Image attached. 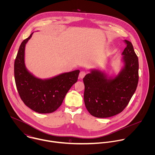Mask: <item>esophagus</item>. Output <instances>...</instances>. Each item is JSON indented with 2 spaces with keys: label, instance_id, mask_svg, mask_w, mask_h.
<instances>
[{
  "label": "esophagus",
  "instance_id": "obj_1",
  "mask_svg": "<svg viewBox=\"0 0 155 155\" xmlns=\"http://www.w3.org/2000/svg\"><path fill=\"white\" fill-rule=\"evenodd\" d=\"M86 73L85 71H81L80 73V74H79V77H80V78H83L86 75Z\"/></svg>",
  "mask_w": 155,
  "mask_h": 155
}]
</instances>
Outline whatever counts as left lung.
Listing matches in <instances>:
<instances>
[{
  "mask_svg": "<svg viewBox=\"0 0 155 155\" xmlns=\"http://www.w3.org/2000/svg\"><path fill=\"white\" fill-rule=\"evenodd\" d=\"M121 55L123 64L116 75L92 69L83 78L84 101L89 113L97 118H108L121 113L134 94L139 81V60L130 41Z\"/></svg>",
  "mask_w": 155,
  "mask_h": 155,
  "instance_id": "1",
  "label": "left lung"
}]
</instances>
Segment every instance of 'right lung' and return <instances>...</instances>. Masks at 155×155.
<instances>
[{"instance_id":"right-lung-1","label":"right lung","mask_w":155,"mask_h":155,"mask_svg":"<svg viewBox=\"0 0 155 155\" xmlns=\"http://www.w3.org/2000/svg\"><path fill=\"white\" fill-rule=\"evenodd\" d=\"M30 36L21 43L14 64L15 80L25 104L39 114L54 112L61 106L72 86L77 81L79 70L41 79L30 72L25 65V47Z\"/></svg>"}]
</instances>
